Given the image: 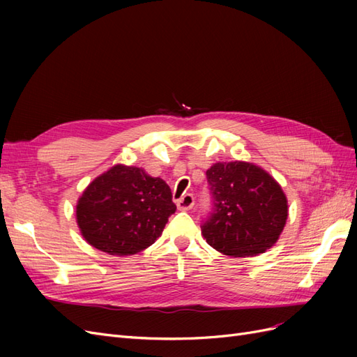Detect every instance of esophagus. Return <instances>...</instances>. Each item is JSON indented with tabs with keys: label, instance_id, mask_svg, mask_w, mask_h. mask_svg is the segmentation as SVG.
Segmentation results:
<instances>
[{
	"label": "esophagus",
	"instance_id": "obj_1",
	"mask_svg": "<svg viewBox=\"0 0 357 357\" xmlns=\"http://www.w3.org/2000/svg\"><path fill=\"white\" fill-rule=\"evenodd\" d=\"M193 205H195V198H193L192 193H186V195H183L178 201H177V208L178 210H190Z\"/></svg>",
	"mask_w": 357,
	"mask_h": 357
}]
</instances>
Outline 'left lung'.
Segmentation results:
<instances>
[{
	"instance_id": "1",
	"label": "left lung",
	"mask_w": 357,
	"mask_h": 357,
	"mask_svg": "<svg viewBox=\"0 0 357 357\" xmlns=\"http://www.w3.org/2000/svg\"><path fill=\"white\" fill-rule=\"evenodd\" d=\"M211 211L201 225L207 243L228 256L264 253L287 219V199L266 171L248 162H219L207 169Z\"/></svg>"
}]
</instances>
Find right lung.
I'll return each instance as SVG.
<instances>
[{"instance_id": "1", "label": "right lung", "mask_w": 357, "mask_h": 357, "mask_svg": "<svg viewBox=\"0 0 357 357\" xmlns=\"http://www.w3.org/2000/svg\"><path fill=\"white\" fill-rule=\"evenodd\" d=\"M176 213L172 193L142 168L116 165L86 188L77 204L84 240L101 252L135 255L152 245Z\"/></svg>"}]
</instances>
